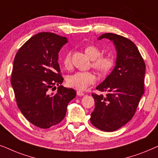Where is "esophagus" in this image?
Returning <instances> with one entry per match:
<instances>
[{"label": "esophagus", "mask_w": 158, "mask_h": 158, "mask_svg": "<svg viewBox=\"0 0 158 158\" xmlns=\"http://www.w3.org/2000/svg\"><path fill=\"white\" fill-rule=\"evenodd\" d=\"M77 94L78 96H84V95H85V94L84 93V92H81V91H77Z\"/></svg>", "instance_id": "1"}]
</instances>
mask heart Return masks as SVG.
Masks as SVG:
<instances>
[{
    "label": "heart",
    "instance_id": "1",
    "mask_svg": "<svg viewBox=\"0 0 158 158\" xmlns=\"http://www.w3.org/2000/svg\"><path fill=\"white\" fill-rule=\"evenodd\" d=\"M85 53L92 60V67L101 73H106L110 71L113 66V58L108 56L101 55V50L94 45H89L85 48ZM71 52L69 50L63 58V64L66 69L71 67ZM97 78L95 75L89 71H77L69 76L68 85L71 87L78 90H85L90 85L95 83Z\"/></svg>",
    "mask_w": 158,
    "mask_h": 158
}]
</instances>
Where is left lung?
<instances>
[{
	"label": "left lung",
	"instance_id": "left-lung-1",
	"mask_svg": "<svg viewBox=\"0 0 158 158\" xmlns=\"http://www.w3.org/2000/svg\"><path fill=\"white\" fill-rule=\"evenodd\" d=\"M108 39L116 50L115 66L96 89L107 92L106 96L92 94L94 110L92 125L104 131H113L127 123L134 116L144 94L145 64L133 42L121 35L106 33L98 40Z\"/></svg>",
	"mask_w": 158,
	"mask_h": 158
}]
</instances>
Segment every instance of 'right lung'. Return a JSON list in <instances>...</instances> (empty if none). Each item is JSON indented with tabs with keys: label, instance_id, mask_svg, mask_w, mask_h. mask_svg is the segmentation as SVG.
<instances>
[{
	"label": "right lung",
	"instance_id": "add662e5",
	"mask_svg": "<svg viewBox=\"0 0 158 158\" xmlns=\"http://www.w3.org/2000/svg\"><path fill=\"white\" fill-rule=\"evenodd\" d=\"M67 43L66 37L54 33H38L20 48L14 58L10 83L16 103L23 115L41 129L60 123L77 94L73 89L60 85L64 79L58 53ZM56 84L57 92L50 94V88Z\"/></svg>",
	"mask_w": 158,
	"mask_h": 158
}]
</instances>
